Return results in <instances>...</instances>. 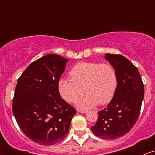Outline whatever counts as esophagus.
Wrapping results in <instances>:
<instances>
[{
  "instance_id": "esophagus-1",
  "label": "esophagus",
  "mask_w": 155,
  "mask_h": 155,
  "mask_svg": "<svg viewBox=\"0 0 155 155\" xmlns=\"http://www.w3.org/2000/svg\"><path fill=\"white\" fill-rule=\"evenodd\" d=\"M77 112H81V113H85V112H87V111H85V110H81V109H77Z\"/></svg>"
}]
</instances>
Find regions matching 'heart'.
Here are the masks:
<instances>
[{"label": "heart", "instance_id": "1", "mask_svg": "<svg viewBox=\"0 0 155 155\" xmlns=\"http://www.w3.org/2000/svg\"><path fill=\"white\" fill-rule=\"evenodd\" d=\"M71 79L61 78L58 82L60 95L68 103H74L84 91L85 96L78 101L81 108L107 104L113 97L117 87L115 68L107 63L81 62L69 73Z\"/></svg>", "mask_w": 155, "mask_h": 155}]
</instances>
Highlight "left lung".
I'll list each match as a JSON object with an SVG mask.
<instances>
[{"instance_id": "obj_1", "label": "left lung", "mask_w": 155, "mask_h": 155, "mask_svg": "<svg viewBox=\"0 0 155 155\" xmlns=\"http://www.w3.org/2000/svg\"><path fill=\"white\" fill-rule=\"evenodd\" d=\"M116 71L117 85L110 103L98 112L91 130L104 140H115L127 134L137 122L144 97V84L138 69L121 54H106Z\"/></svg>"}]
</instances>
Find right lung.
Returning a JSON list of instances; mask_svg holds the SVG:
<instances>
[{
	"label": "right lung",
	"instance_id": "obj_1",
	"mask_svg": "<svg viewBox=\"0 0 155 155\" xmlns=\"http://www.w3.org/2000/svg\"><path fill=\"white\" fill-rule=\"evenodd\" d=\"M68 61L58 54H46L32 62L17 82L12 113L23 134L39 145L63 140L76 113L58 89Z\"/></svg>",
	"mask_w": 155,
	"mask_h": 155
}]
</instances>
